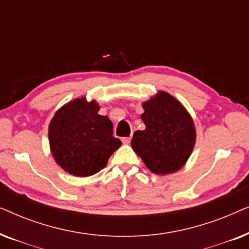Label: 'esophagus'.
Instances as JSON below:
<instances>
[{
  "instance_id": "esophagus-1",
  "label": "esophagus",
  "mask_w": 249,
  "mask_h": 249,
  "mask_svg": "<svg viewBox=\"0 0 249 249\" xmlns=\"http://www.w3.org/2000/svg\"><path fill=\"white\" fill-rule=\"evenodd\" d=\"M131 137H132V136H131V135H130V136H128V137H124V138H122V142H124V144H125V145L130 144Z\"/></svg>"
}]
</instances>
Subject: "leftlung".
Returning <instances> with one entry per match:
<instances>
[{
	"instance_id": "left-lung-1",
	"label": "left lung",
	"mask_w": 249,
	"mask_h": 249,
	"mask_svg": "<svg viewBox=\"0 0 249 249\" xmlns=\"http://www.w3.org/2000/svg\"><path fill=\"white\" fill-rule=\"evenodd\" d=\"M144 130L135 131L131 147L155 175L179 171L196 142V129L186 107L166 91L160 90L142 103Z\"/></svg>"
}]
</instances>
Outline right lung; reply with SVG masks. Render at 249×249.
Returning a JSON list of instances; mask_svg holds the SVG:
<instances>
[{"label": "right lung", "instance_id": "obj_1", "mask_svg": "<svg viewBox=\"0 0 249 249\" xmlns=\"http://www.w3.org/2000/svg\"><path fill=\"white\" fill-rule=\"evenodd\" d=\"M96 101L74 98L55 112L49 125V142L53 159L74 177L100 172L121 146L113 137V124L98 114Z\"/></svg>", "mask_w": 249, "mask_h": 249}]
</instances>
